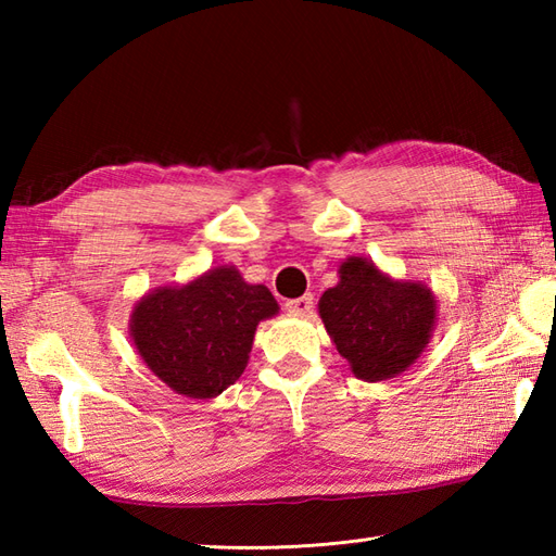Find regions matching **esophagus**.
I'll return each mask as SVG.
<instances>
[{
    "mask_svg": "<svg viewBox=\"0 0 556 556\" xmlns=\"http://www.w3.org/2000/svg\"><path fill=\"white\" fill-rule=\"evenodd\" d=\"M287 311L293 315H308L313 311V296L311 293H305V296H301V299L287 301Z\"/></svg>",
    "mask_w": 556,
    "mask_h": 556,
    "instance_id": "obj_1",
    "label": "esophagus"
}]
</instances>
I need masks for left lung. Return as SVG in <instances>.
I'll list each match as a JSON object with an SVG mask.
<instances>
[{
    "instance_id": "obj_1",
    "label": "left lung",
    "mask_w": 556,
    "mask_h": 556,
    "mask_svg": "<svg viewBox=\"0 0 556 556\" xmlns=\"http://www.w3.org/2000/svg\"><path fill=\"white\" fill-rule=\"evenodd\" d=\"M317 313L351 372L363 382H382L406 372L430 344L437 299L422 281L394 279L372 260L351 255Z\"/></svg>"
}]
</instances>
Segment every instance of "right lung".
<instances>
[{
    "instance_id": "add662e5",
    "label": "right lung",
    "mask_w": 556,
    "mask_h": 556,
    "mask_svg": "<svg viewBox=\"0 0 556 556\" xmlns=\"http://www.w3.org/2000/svg\"><path fill=\"white\" fill-rule=\"evenodd\" d=\"M279 313L265 285L233 265L212 267L181 287L136 301L128 334L160 380L188 399H215L243 375L255 329Z\"/></svg>"
}]
</instances>
